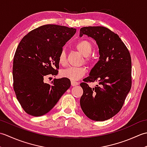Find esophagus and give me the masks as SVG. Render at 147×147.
<instances>
[{
	"mask_svg": "<svg viewBox=\"0 0 147 147\" xmlns=\"http://www.w3.org/2000/svg\"><path fill=\"white\" fill-rule=\"evenodd\" d=\"M78 83L76 82H74V81H71V85L74 86H76L78 85Z\"/></svg>",
	"mask_w": 147,
	"mask_h": 147,
	"instance_id": "obj_1",
	"label": "esophagus"
}]
</instances>
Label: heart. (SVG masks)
<instances>
[{"label":"heart","mask_w":147,"mask_h":147,"mask_svg":"<svg viewBox=\"0 0 147 147\" xmlns=\"http://www.w3.org/2000/svg\"><path fill=\"white\" fill-rule=\"evenodd\" d=\"M75 49L81 54L85 56V61L86 63H90L92 61V57L90 54L93 49L92 42L88 40H82L75 44ZM59 63L62 65L66 64V54L64 51H62L58 57ZM86 73V69L84 67H69L61 71V76L63 78L69 79L72 81L80 80Z\"/></svg>","instance_id":"b5f03b06"}]
</instances>
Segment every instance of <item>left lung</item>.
<instances>
[{
	"label": "left lung",
	"mask_w": 147,
	"mask_h": 147,
	"mask_svg": "<svg viewBox=\"0 0 147 147\" xmlns=\"http://www.w3.org/2000/svg\"><path fill=\"white\" fill-rule=\"evenodd\" d=\"M86 35L96 40L100 58L80 84L82 111L90 119L107 120L120 111L131 88V58L125 44L116 33L103 26H86L80 36ZM99 81L91 88L87 82Z\"/></svg>",
	"instance_id": "1"
}]
</instances>
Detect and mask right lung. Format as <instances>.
Wrapping results in <instances>:
<instances>
[{
    "instance_id": "right-lung-1",
    "label": "right lung",
    "mask_w": 147,
    "mask_h": 147,
    "mask_svg": "<svg viewBox=\"0 0 147 147\" xmlns=\"http://www.w3.org/2000/svg\"><path fill=\"white\" fill-rule=\"evenodd\" d=\"M76 32L73 28L45 24L31 31L19 43L13 60V88L27 114H47L70 87L66 78H55L50 84L43 80L58 74L59 55Z\"/></svg>"
}]
</instances>
